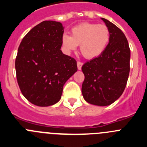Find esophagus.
Listing matches in <instances>:
<instances>
[{"instance_id":"esophagus-1","label":"esophagus","mask_w":147,"mask_h":147,"mask_svg":"<svg viewBox=\"0 0 147 147\" xmlns=\"http://www.w3.org/2000/svg\"><path fill=\"white\" fill-rule=\"evenodd\" d=\"M83 65V63L81 62H77V67H78V70H81L82 69V67Z\"/></svg>"}]
</instances>
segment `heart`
<instances>
[{
    "label": "heart",
    "instance_id": "heart-1",
    "mask_svg": "<svg viewBox=\"0 0 147 147\" xmlns=\"http://www.w3.org/2000/svg\"><path fill=\"white\" fill-rule=\"evenodd\" d=\"M110 33L107 26L97 23H83L72 28L71 36L63 34L62 43L67 51L76 50L80 45L83 57L89 59L102 55L110 42Z\"/></svg>",
    "mask_w": 147,
    "mask_h": 147
}]
</instances>
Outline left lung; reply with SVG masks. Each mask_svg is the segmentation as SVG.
<instances>
[{"mask_svg":"<svg viewBox=\"0 0 147 147\" xmlns=\"http://www.w3.org/2000/svg\"><path fill=\"white\" fill-rule=\"evenodd\" d=\"M102 20L110 30V42L102 55L82 67L85 75L82 93L88 103L107 106L125 89L130 69V49L121 30L107 19Z\"/></svg>","mask_w":147,"mask_h":147,"instance_id":"8db88e82","label":"left lung"}]
</instances>
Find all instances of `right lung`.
Segmentation results:
<instances>
[{"label":"right lung","mask_w":147,"mask_h":147,"mask_svg":"<svg viewBox=\"0 0 147 147\" xmlns=\"http://www.w3.org/2000/svg\"><path fill=\"white\" fill-rule=\"evenodd\" d=\"M64 27L45 20L23 37L15 59L21 93L32 104L48 107L61 98L65 83L77 71L76 61L60 50Z\"/></svg>","instance_id":"1"}]
</instances>
